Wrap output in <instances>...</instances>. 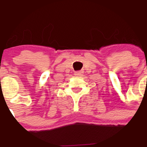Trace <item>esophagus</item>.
I'll use <instances>...</instances> for the list:
<instances>
[{
  "instance_id": "esophagus-1",
  "label": "esophagus",
  "mask_w": 147,
  "mask_h": 147,
  "mask_svg": "<svg viewBox=\"0 0 147 147\" xmlns=\"http://www.w3.org/2000/svg\"><path fill=\"white\" fill-rule=\"evenodd\" d=\"M82 73H83L82 71H77L75 72V76H82V75H83Z\"/></svg>"
}]
</instances>
